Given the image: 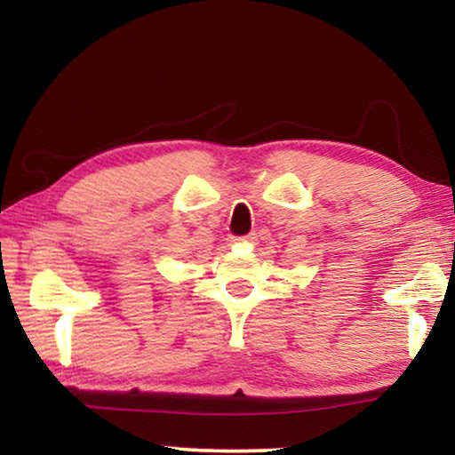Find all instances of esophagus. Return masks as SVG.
<instances>
[{
	"label": "esophagus",
	"mask_w": 455,
	"mask_h": 455,
	"mask_svg": "<svg viewBox=\"0 0 455 455\" xmlns=\"http://www.w3.org/2000/svg\"><path fill=\"white\" fill-rule=\"evenodd\" d=\"M241 241H244V243H252V241H255V235H249V236H243V238H241Z\"/></svg>",
	"instance_id": "1"
}]
</instances>
